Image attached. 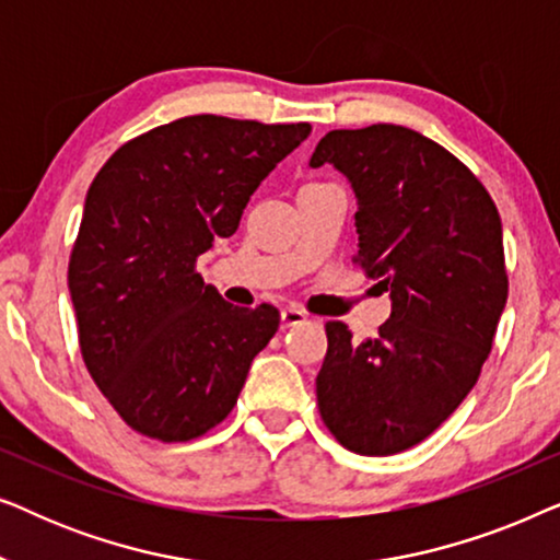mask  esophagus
<instances>
[{
    "mask_svg": "<svg viewBox=\"0 0 560 560\" xmlns=\"http://www.w3.org/2000/svg\"><path fill=\"white\" fill-rule=\"evenodd\" d=\"M305 320H308V316H305V313L298 311V308H282L280 311V326L282 328L301 326V324H305Z\"/></svg>",
    "mask_w": 560,
    "mask_h": 560,
    "instance_id": "obj_1",
    "label": "esophagus"
}]
</instances>
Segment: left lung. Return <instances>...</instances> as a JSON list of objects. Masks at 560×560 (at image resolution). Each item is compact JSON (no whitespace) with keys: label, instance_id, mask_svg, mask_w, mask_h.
<instances>
[{"label":"left lung","instance_id":"1","mask_svg":"<svg viewBox=\"0 0 560 560\" xmlns=\"http://www.w3.org/2000/svg\"><path fill=\"white\" fill-rule=\"evenodd\" d=\"M326 163L354 190L357 262L393 313L364 341L328 320L318 410L354 454H400L477 385L508 303L502 221L477 175L408 127L334 129L311 155Z\"/></svg>","mask_w":560,"mask_h":560}]
</instances>
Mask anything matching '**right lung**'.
I'll use <instances>...</instances> for the list:
<instances>
[{
    "label": "right lung",
    "mask_w": 560,
    "mask_h": 560,
    "mask_svg": "<svg viewBox=\"0 0 560 560\" xmlns=\"http://www.w3.org/2000/svg\"><path fill=\"white\" fill-rule=\"evenodd\" d=\"M311 125L175 119L114 152L91 183L68 265L81 354L137 433L190 441L221 423L280 313L234 308L196 259L236 232L249 196Z\"/></svg>",
    "instance_id": "right-lung-1"
}]
</instances>
